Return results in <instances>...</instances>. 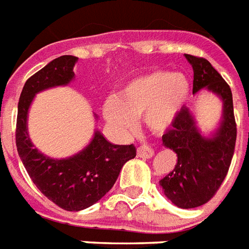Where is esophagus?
<instances>
[{
    "label": "esophagus",
    "instance_id": "esophagus-1",
    "mask_svg": "<svg viewBox=\"0 0 249 249\" xmlns=\"http://www.w3.org/2000/svg\"><path fill=\"white\" fill-rule=\"evenodd\" d=\"M153 154H154V150L148 145H142L137 149V156L141 158H150L153 157Z\"/></svg>",
    "mask_w": 249,
    "mask_h": 249
}]
</instances>
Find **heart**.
Returning <instances> with one entry per match:
<instances>
[{"mask_svg": "<svg viewBox=\"0 0 249 249\" xmlns=\"http://www.w3.org/2000/svg\"><path fill=\"white\" fill-rule=\"evenodd\" d=\"M189 89L183 75L152 71L130 80L120 92L119 100H107L103 112L110 124L123 130L132 129L134 117L143 115L149 129L163 132L174 123L189 96Z\"/></svg>", "mask_w": 249, "mask_h": 249, "instance_id": "obj_1", "label": "heart"}]
</instances>
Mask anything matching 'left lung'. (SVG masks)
<instances>
[{"label": "left lung", "mask_w": 249, "mask_h": 249, "mask_svg": "<svg viewBox=\"0 0 249 249\" xmlns=\"http://www.w3.org/2000/svg\"><path fill=\"white\" fill-rule=\"evenodd\" d=\"M185 56L194 70L193 93L207 88L223 100L222 124L211 139L198 132L194 117L186 107L162 136L163 145L177 153L178 161L160 185L176 206L195 209L207 203L222 186L232 161L237 129L230 86L207 59L189 54Z\"/></svg>", "instance_id": "8db88e82"}]
</instances>
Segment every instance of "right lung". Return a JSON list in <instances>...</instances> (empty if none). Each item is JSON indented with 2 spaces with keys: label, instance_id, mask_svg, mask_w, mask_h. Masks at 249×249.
Listing matches in <instances>:
<instances>
[{
  "label": "right lung",
  "instance_id": "right-lung-1",
  "mask_svg": "<svg viewBox=\"0 0 249 249\" xmlns=\"http://www.w3.org/2000/svg\"><path fill=\"white\" fill-rule=\"evenodd\" d=\"M78 58L63 55L27 79L18 101L16 143L31 181L42 194L67 211L96 203L113 187L125 162L136 157V146L113 145L96 132L87 148L66 160L49 158L33 148L27 134V110L36 93L68 84Z\"/></svg>",
  "mask_w": 249,
  "mask_h": 249
}]
</instances>
